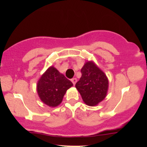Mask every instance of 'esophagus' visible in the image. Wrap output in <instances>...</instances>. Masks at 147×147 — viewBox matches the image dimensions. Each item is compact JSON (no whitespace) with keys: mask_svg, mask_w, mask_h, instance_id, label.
<instances>
[{"mask_svg":"<svg viewBox=\"0 0 147 147\" xmlns=\"http://www.w3.org/2000/svg\"><path fill=\"white\" fill-rule=\"evenodd\" d=\"M77 79H76V78H73V79H71V82H72V84H73L74 86L75 85V84H76V82H77Z\"/></svg>","mask_w":147,"mask_h":147,"instance_id":"1","label":"esophagus"}]
</instances>
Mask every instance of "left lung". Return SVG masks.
Listing matches in <instances>:
<instances>
[{"mask_svg":"<svg viewBox=\"0 0 147 147\" xmlns=\"http://www.w3.org/2000/svg\"><path fill=\"white\" fill-rule=\"evenodd\" d=\"M82 77L75 87L88 106H95L105 99L109 90L106 74L92 61H88L82 67Z\"/></svg>","mask_w":147,"mask_h":147,"instance_id":"8db88e82","label":"left lung"}]
</instances>
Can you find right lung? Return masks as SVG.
Wrapping results in <instances>:
<instances>
[{
  "mask_svg": "<svg viewBox=\"0 0 147 147\" xmlns=\"http://www.w3.org/2000/svg\"><path fill=\"white\" fill-rule=\"evenodd\" d=\"M72 86L70 80L52 65L38 79L36 90L41 102L53 108L61 103L67 90Z\"/></svg>",
  "mask_w": 147,
  "mask_h": 147,
  "instance_id": "right-lung-1",
  "label": "right lung"
}]
</instances>
